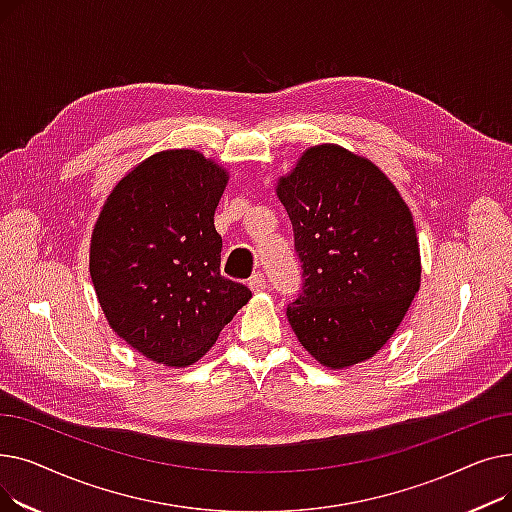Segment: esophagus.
Here are the masks:
<instances>
[{
    "label": "esophagus",
    "mask_w": 512,
    "mask_h": 512,
    "mask_svg": "<svg viewBox=\"0 0 512 512\" xmlns=\"http://www.w3.org/2000/svg\"><path fill=\"white\" fill-rule=\"evenodd\" d=\"M249 288L253 290V292H261V290H265V276L263 274H253L251 278H249Z\"/></svg>",
    "instance_id": "esophagus-1"
}]
</instances>
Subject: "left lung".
Listing matches in <instances>:
<instances>
[{"mask_svg":"<svg viewBox=\"0 0 512 512\" xmlns=\"http://www.w3.org/2000/svg\"><path fill=\"white\" fill-rule=\"evenodd\" d=\"M276 193L303 267V290L286 307L294 334L332 369L373 357L421 282L407 203L378 166L338 145L307 149Z\"/></svg>","mask_w":512,"mask_h":512,"instance_id":"8db88e82","label":"left lung"}]
</instances>
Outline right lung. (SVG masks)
I'll list each match as a JSON object with an SVG mask.
<instances>
[{"label":"right lung","instance_id":"right-lung-1","mask_svg":"<svg viewBox=\"0 0 512 512\" xmlns=\"http://www.w3.org/2000/svg\"><path fill=\"white\" fill-rule=\"evenodd\" d=\"M228 172L193 149L159 151L107 197L89 272L112 330L170 367L199 361L251 290L220 274L215 232Z\"/></svg>","mask_w":512,"mask_h":512}]
</instances>
